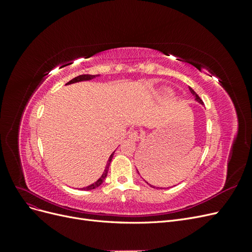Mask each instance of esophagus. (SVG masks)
I'll use <instances>...</instances> for the list:
<instances>
[{
    "label": "esophagus",
    "mask_w": 252,
    "mask_h": 252,
    "mask_svg": "<svg viewBox=\"0 0 252 252\" xmlns=\"http://www.w3.org/2000/svg\"><path fill=\"white\" fill-rule=\"evenodd\" d=\"M129 138L133 141H139L140 140V133L136 130H131L129 132Z\"/></svg>",
    "instance_id": "esophagus-1"
}]
</instances>
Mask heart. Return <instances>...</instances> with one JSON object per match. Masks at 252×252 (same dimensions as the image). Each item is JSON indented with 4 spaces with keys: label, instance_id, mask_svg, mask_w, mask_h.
<instances>
[{
    "label": "heart",
    "instance_id": "heart-1",
    "mask_svg": "<svg viewBox=\"0 0 252 252\" xmlns=\"http://www.w3.org/2000/svg\"><path fill=\"white\" fill-rule=\"evenodd\" d=\"M171 95V91L168 89H162L161 91L158 93V97L159 98H166Z\"/></svg>",
    "mask_w": 252,
    "mask_h": 252
}]
</instances>
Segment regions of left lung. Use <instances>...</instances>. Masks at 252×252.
Here are the masks:
<instances>
[{
  "mask_svg": "<svg viewBox=\"0 0 252 252\" xmlns=\"http://www.w3.org/2000/svg\"><path fill=\"white\" fill-rule=\"evenodd\" d=\"M189 90H190V93H191V94H192V95H193V96H194V100H195V101H196V102H197V103H200V104H201V105H204V103H203V101H202V100H201V97H200V96H199V95H197V94H195V91H194V90H193V89H192V88H191V87H189ZM136 171H138V170H136ZM138 173H139V171H138ZM139 174H140V173H139ZM145 182H146V181H145ZM146 183H147V184H148V185H149V186H150V187H154V188H156V186H152V185H150V184H149V183H148V182H146ZM157 188H158V187H157Z\"/></svg>",
  "mask_w": 252,
  "mask_h": 252,
  "instance_id": "1",
  "label": "left lung"
}]
</instances>
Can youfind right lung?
<instances>
[{
  "label": "right lung",
  "mask_w": 252,
  "mask_h": 252,
  "mask_svg": "<svg viewBox=\"0 0 252 252\" xmlns=\"http://www.w3.org/2000/svg\"><path fill=\"white\" fill-rule=\"evenodd\" d=\"M96 77H100V74H94V75H93V74H82V75H79V77L74 78V79H72L71 81L68 82V83L66 84V85H69V84L78 83V82H82V81H90V80H93V79H94V78H96ZM113 155H114V151L110 155V157H109V158H108V161H107V164H106V166H105L104 172L102 173L100 179H98L96 182H94V184H91V185H89V186H87V187L81 188V190H91V189H95V188H97L98 186H101V185L103 184L104 180L106 179V177H107L108 169H109V165H110V163H111V159H112V158H113Z\"/></svg>",
  "instance_id": "right-lung-1"
}]
</instances>
